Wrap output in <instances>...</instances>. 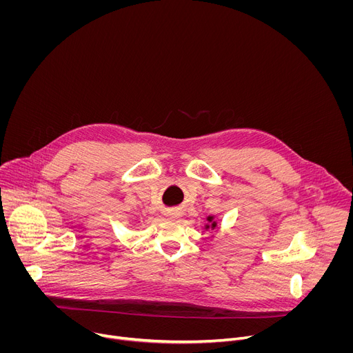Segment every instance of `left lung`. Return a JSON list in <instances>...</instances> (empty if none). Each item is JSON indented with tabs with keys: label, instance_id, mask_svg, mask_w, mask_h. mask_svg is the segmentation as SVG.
<instances>
[{
	"label": "left lung",
	"instance_id": "8db88e82",
	"mask_svg": "<svg viewBox=\"0 0 353 353\" xmlns=\"http://www.w3.org/2000/svg\"><path fill=\"white\" fill-rule=\"evenodd\" d=\"M212 219H214V218H212V216H210V218H208V222H211V226H212V229H214V228L216 226V222H214ZM208 228H210V225H207V229H208Z\"/></svg>",
	"mask_w": 353,
	"mask_h": 353
}]
</instances>
